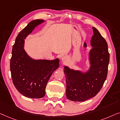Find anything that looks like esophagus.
Segmentation results:
<instances>
[{"instance_id": "34e87169", "label": "esophagus", "mask_w": 120, "mask_h": 120, "mask_svg": "<svg viewBox=\"0 0 120 120\" xmlns=\"http://www.w3.org/2000/svg\"><path fill=\"white\" fill-rule=\"evenodd\" d=\"M67 60H68V58H67L66 56H63L61 58V60L62 62L67 61Z\"/></svg>"}]
</instances>
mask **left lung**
I'll list each match as a JSON object with an SVG mask.
<instances>
[{"mask_svg": "<svg viewBox=\"0 0 120 120\" xmlns=\"http://www.w3.org/2000/svg\"><path fill=\"white\" fill-rule=\"evenodd\" d=\"M94 35L90 41L89 53L90 67L86 72L64 67L67 98L75 102H84L91 98L102 88L108 74L109 55L108 44L97 29L92 27ZM84 47H87L84 43Z\"/></svg>", "mask_w": 120, "mask_h": 120, "instance_id": "obj_1", "label": "left lung"}]
</instances>
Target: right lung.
<instances>
[{
  "instance_id": "right-lung-1",
  "label": "right lung",
  "mask_w": 120,
  "mask_h": 120,
  "mask_svg": "<svg viewBox=\"0 0 120 120\" xmlns=\"http://www.w3.org/2000/svg\"><path fill=\"white\" fill-rule=\"evenodd\" d=\"M42 19L34 20L19 32L12 47L10 71L13 83L20 94L31 98H41L53 72L59 66V60H35L24 50V40Z\"/></svg>"
}]
</instances>
